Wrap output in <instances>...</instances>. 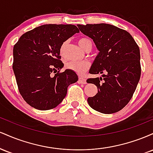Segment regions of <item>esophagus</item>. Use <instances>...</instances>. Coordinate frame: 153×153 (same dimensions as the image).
<instances>
[{"instance_id":"esophagus-1","label":"esophagus","mask_w":153,"mask_h":153,"mask_svg":"<svg viewBox=\"0 0 153 153\" xmlns=\"http://www.w3.org/2000/svg\"><path fill=\"white\" fill-rule=\"evenodd\" d=\"M78 83L80 84H85L86 83V80L85 78H83L82 77H79L78 78Z\"/></svg>"}]
</instances>
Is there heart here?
I'll return each instance as SVG.
<instances>
[{
  "instance_id": "heart-1",
  "label": "heart",
  "mask_w": 153,
  "mask_h": 153,
  "mask_svg": "<svg viewBox=\"0 0 153 153\" xmlns=\"http://www.w3.org/2000/svg\"><path fill=\"white\" fill-rule=\"evenodd\" d=\"M88 43H91V41L88 39L86 38H81L78 40V44L80 47L82 49H85V47L87 46ZM66 43H63L62 45L60 47V53L63 54L65 47ZM89 62L87 61H71L67 63L66 67L68 69L71 70V71H74L78 75H82L85 71L88 69L89 68Z\"/></svg>"
}]
</instances>
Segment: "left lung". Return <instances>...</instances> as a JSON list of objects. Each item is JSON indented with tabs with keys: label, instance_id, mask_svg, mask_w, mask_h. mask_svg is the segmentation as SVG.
Instances as JSON below:
<instances>
[{
	"label": "left lung",
	"instance_id": "8db88e82",
	"mask_svg": "<svg viewBox=\"0 0 153 153\" xmlns=\"http://www.w3.org/2000/svg\"><path fill=\"white\" fill-rule=\"evenodd\" d=\"M78 27L82 34L92 39L99 51L89 73H106L87 80V82L98 88V93L89 97L88 103L101 113H116L129 103L140 80L139 47L129 32L114 25L78 24Z\"/></svg>",
	"mask_w": 153,
	"mask_h": 153
}]
</instances>
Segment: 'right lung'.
<instances>
[{
  "label": "right lung",
  "mask_w": 153,
  "mask_h": 153,
  "mask_svg": "<svg viewBox=\"0 0 153 153\" xmlns=\"http://www.w3.org/2000/svg\"><path fill=\"white\" fill-rule=\"evenodd\" d=\"M78 32L71 24H45L26 32L14 45L13 73L19 92L31 106L44 111L55 108L66 96L68 87L78 81L74 71H59L64 66L61 46Z\"/></svg>",
  "instance_id": "add662e5"
}]
</instances>
